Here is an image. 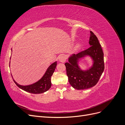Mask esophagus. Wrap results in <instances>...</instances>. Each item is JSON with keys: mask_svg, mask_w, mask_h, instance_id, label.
I'll return each instance as SVG.
<instances>
[{"mask_svg": "<svg viewBox=\"0 0 125 125\" xmlns=\"http://www.w3.org/2000/svg\"><path fill=\"white\" fill-rule=\"evenodd\" d=\"M66 57L65 55H60L59 57V60L60 62H64L66 60Z\"/></svg>", "mask_w": 125, "mask_h": 125, "instance_id": "esophagus-1", "label": "esophagus"}]
</instances>
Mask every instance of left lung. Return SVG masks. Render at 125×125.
<instances>
[{
    "label": "left lung",
    "mask_w": 125,
    "mask_h": 125,
    "mask_svg": "<svg viewBox=\"0 0 125 125\" xmlns=\"http://www.w3.org/2000/svg\"><path fill=\"white\" fill-rule=\"evenodd\" d=\"M90 47L86 50L73 54L65 65L70 85L77 90L87 89L94 86L99 81L104 70V54L97 37L90 31L89 42ZM86 56H90L93 64L88 70L84 71L79 67L80 59Z\"/></svg>",
    "instance_id": "obj_1"
}]
</instances>
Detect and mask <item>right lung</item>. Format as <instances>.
<instances>
[{
  "instance_id": "obj_1",
  "label": "right lung",
  "mask_w": 125,
  "mask_h": 125,
  "mask_svg": "<svg viewBox=\"0 0 125 125\" xmlns=\"http://www.w3.org/2000/svg\"><path fill=\"white\" fill-rule=\"evenodd\" d=\"M57 62H55L52 63L51 65L49 66L47 70L45 72V74H44L43 76L42 77V78L40 79L38 81H37L35 83H34L33 84L30 85H20L19 84H18L17 82H16V81L13 79V77H12L16 84L19 87V88L25 91L33 94L43 93L48 91L51 87V77L55 70Z\"/></svg>"
}]
</instances>
